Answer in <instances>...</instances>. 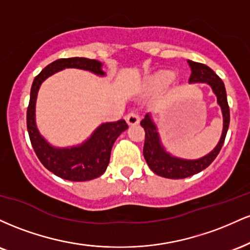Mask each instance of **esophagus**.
Here are the masks:
<instances>
[{
  "mask_svg": "<svg viewBox=\"0 0 250 250\" xmlns=\"http://www.w3.org/2000/svg\"><path fill=\"white\" fill-rule=\"evenodd\" d=\"M125 121L128 125H137L140 122V116L137 111H130V113L125 115Z\"/></svg>",
  "mask_w": 250,
  "mask_h": 250,
  "instance_id": "esophagus-1",
  "label": "esophagus"
}]
</instances>
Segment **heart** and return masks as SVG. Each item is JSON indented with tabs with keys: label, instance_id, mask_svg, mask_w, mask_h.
<instances>
[{
	"label": "heart",
	"instance_id": "1",
	"mask_svg": "<svg viewBox=\"0 0 250 250\" xmlns=\"http://www.w3.org/2000/svg\"><path fill=\"white\" fill-rule=\"evenodd\" d=\"M175 74L171 71H162V73L157 74L154 79V84L157 87H167L174 81Z\"/></svg>",
	"mask_w": 250,
	"mask_h": 250
}]
</instances>
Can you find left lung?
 <instances>
[{"mask_svg": "<svg viewBox=\"0 0 250 250\" xmlns=\"http://www.w3.org/2000/svg\"><path fill=\"white\" fill-rule=\"evenodd\" d=\"M188 64L191 69V74L189 76V82H206L210 85L215 95L217 97V103L222 109L223 114V131L219 145L211 153L202 159L194 160H181L177 157L170 156L166 153L165 149L160 143L159 134L156 131V127L150 120L149 115H146L141 121L142 127L145 128V146H143V156L147 161L149 168L155 174L166 179H185L191 175L200 173L206 169L211 162L216 159L219 155L223 142H225L227 131H228L229 121H230V114H229V105L227 101V94L225 83L214 73L210 68L203 63L189 61Z\"/></svg>", "mask_w": 250, "mask_h": 250, "instance_id": "left-lung-1", "label": "left lung"}]
</instances>
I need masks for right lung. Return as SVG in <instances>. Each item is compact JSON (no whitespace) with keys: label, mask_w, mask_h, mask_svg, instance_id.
I'll return each mask as SVG.
<instances>
[{"label":"right lung","mask_w":250,"mask_h":250,"mask_svg":"<svg viewBox=\"0 0 250 250\" xmlns=\"http://www.w3.org/2000/svg\"><path fill=\"white\" fill-rule=\"evenodd\" d=\"M102 63L85 57H70L54 61L34 80L27 109V128L29 139L39 160L48 170L68 181H89L101 176L108 167L111 148L122 131L128 128L125 120L103 123L87 142L80 147L57 149L43 140L35 125V102L41 83L48 76L64 68H80L103 75Z\"/></svg>","instance_id":"obj_1"}]
</instances>
